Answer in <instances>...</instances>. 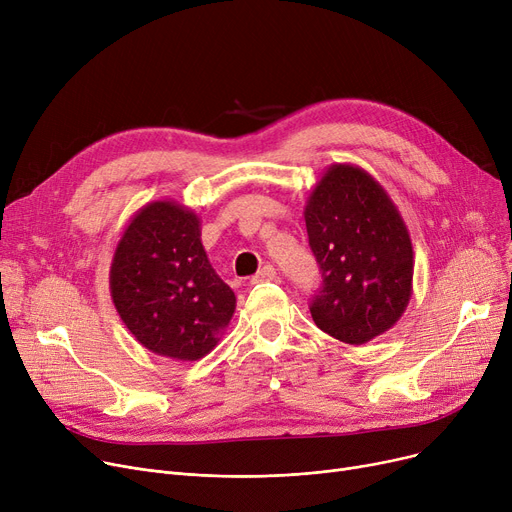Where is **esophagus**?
Returning <instances> with one entry per match:
<instances>
[{
    "label": "esophagus",
    "instance_id": "34e87169",
    "mask_svg": "<svg viewBox=\"0 0 512 512\" xmlns=\"http://www.w3.org/2000/svg\"><path fill=\"white\" fill-rule=\"evenodd\" d=\"M276 278V270L274 265H263L261 270L251 278V284H259V282H267V280H274Z\"/></svg>",
    "mask_w": 512,
    "mask_h": 512
}]
</instances>
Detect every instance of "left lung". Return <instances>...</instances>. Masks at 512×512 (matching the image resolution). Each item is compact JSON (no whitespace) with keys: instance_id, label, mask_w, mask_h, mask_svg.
<instances>
[{"instance_id":"1","label":"left lung","mask_w":512,"mask_h":512,"mask_svg":"<svg viewBox=\"0 0 512 512\" xmlns=\"http://www.w3.org/2000/svg\"><path fill=\"white\" fill-rule=\"evenodd\" d=\"M311 251L324 288L311 303L319 330L346 344L388 332L413 294V245L405 220L369 172L334 164L305 205Z\"/></svg>"}]
</instances>
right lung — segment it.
<instances>
[{
	"mask_svg": "<svg viewBox=\"0 0 512 512\" xmlns=\"http://www.w3.org/2000/svg\"><path fill=\"white\" fill-rule=\"evenodd\" d=\"M110 292L134 340L174 361L211 353L236 309L232 288L207 259L199 215L168 199L130 218L114 251Z\"/></svg>",
	"mask_w": 512,
	"mask_h": 512,
	"instance_id": "right-lung-1",
	"label": "right lung"
}]
</instances>
